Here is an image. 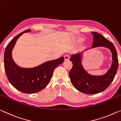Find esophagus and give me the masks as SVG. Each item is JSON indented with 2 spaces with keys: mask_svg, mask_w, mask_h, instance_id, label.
<instances>
[{
  "mask_svg": "<svg viewBox=\"0 0 121 121\" xmlns=\"http://www.w3.org/2000/svg\"><path fill=\"white\" fill-rule=\"evenodd\" d=\"M70 59V57H69L68 55H65L64 56V60L65 61H68Z\"/></svg>",
  "mask_w": 121,
  "mask_h": 121,
  "instance_id": "obj_1",
  "label": "esophagus"
}]
</instances>
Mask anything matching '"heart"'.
Listing matches in <instances>:
<instances>
[{
    "label": "heart",
    "instance_id": "1",
    "mask_svg": "<svg viewBox=\"0 0 121 121\" xmlns=\"http://www.w3.org/2000/svg\"><path fill=\"white\" fill-rule=\"evenodd\" d=\"M83 40H84V39H83L80 38V37H78V39H77V42H82Z\"/></svg>",
    "mask_w": 121,
    "mask_h": 121
}]
</instances>
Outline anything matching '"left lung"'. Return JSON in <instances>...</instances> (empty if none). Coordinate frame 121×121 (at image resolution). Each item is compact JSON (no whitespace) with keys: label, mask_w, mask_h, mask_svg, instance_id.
Segmentation results:
<instances>
[{"label":"left lung","mask_w":121,"mask_h":121,"mask_svg":"<svg viewBox=\"0 0 121 121\" xmlns=\"http://www.w3.org/2000/svg\"><path fill=\"white\" fill-rule=\"evenodd\" d=\"M94 36L92 47L90 49L97 47H105L109 49L112 54V62L110 69L105 74L95 76L89 74L82 64L83 52L72 55L70 60L73 66L69 72L71 82L77 90L83 93L94 94L102 92L107 88L114 80L118 67L117 53L114 44L100 34L92 32Z\"/></svg>","instance_id":"1"}]
</instances>
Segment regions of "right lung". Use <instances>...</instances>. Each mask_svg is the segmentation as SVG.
Masks as SVG:
<instances>
[{
  "label": "right lung",
  "instance_id": "right-lung-1",
  "mask_svg": "<svg viewBox=\"0 0 121 121\" xmlns=\"http://www.w3.org/2000/svg\"><path fill=\"white\" fill-rule=\"evenodd\" d=\"M31 31L27 29L12 39L6 47L4 53V67L6 74L11 85L17 90L27 94L39 92L50 82L55 68L64 60L62 57L49 60L32 68H21L14 62L12 56L17 39L23 33Z\"/></svg>",
  "mask_w": 121,
  "mask_h": 121
}]
</instances>
